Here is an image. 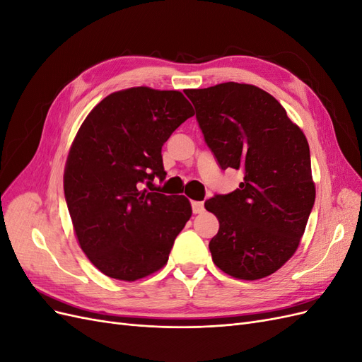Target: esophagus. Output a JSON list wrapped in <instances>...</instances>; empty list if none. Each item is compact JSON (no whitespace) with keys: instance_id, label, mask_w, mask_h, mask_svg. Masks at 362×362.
Wrapping results in <instances>:
<instances>
[{"instance_id":"obj_1","label":"esophagus","mask_w":362,"mask_h":362,"mask_svg":"<svg viewBox=\"0 0 362 362\" xmlns=\"http://www.w3.org/2000/svg\"><path fill=\"white\" fill-rule=\"evenodd\" d=\"M192 210H193L194 214L204 213V210H205L204 202H201V201H193V202H192Z\"/></svg>"}]
</instances>
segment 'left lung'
<instances>
[{
    "mask_svg": "<svg viewBox=\"0 0 362 362\" xmlns=\"http://www.w3.org/2000/svg\"><path fill=\"white\" fill-rule=\"evenodd\" d=\"M185 95L221 168L245 172L238 189L205 202L218 218L213 262L237 279L266 278L294 255L313 210L308 140L257 86L229 81Z\"/></svg>",
    "mask_w": 362,
    "mask_h": 362,
    "instance_id": "obj_1",
    "label": "left lung"
}]
</instances>
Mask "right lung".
Masks as SVG:
<instances>
[{
	"label": "right lung",
	"instance_id": "add662e5",
	"mask_svg": "<svg viewBox=\"0 0 362 362\" xmlns=\"http://www.w3.org/2000/svg\"><path fill=\"white\" fill-rule=\"evenodd\" d=\"M193 115L181 92L140 86L105 96L81 124L64 198L80 247L104 275L133 282L166 266L192 205L140 185L164 178L161 146Z\"/></svg>",
	"mask_w": 362,
	"mask_h": 362
}]
</instances>
